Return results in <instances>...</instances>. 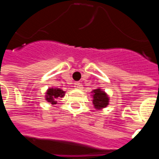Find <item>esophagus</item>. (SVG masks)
I'll return each instance as SVG.
<instances>
[{
  "label": "esophagus",
  "instance_id": "34e87169",
  "mask_svg": "<svg viewBox=\"0 0 159 159\" xmlns=\"http://www.w3.org/2000/svg\"><path fill=\"white\" fill-rule=\"evenodd\" d=\"M75 88H81V87H82L81 83H79V82H75Z\"/></svg>",
  "mask_w": 159,
  "mask_h": 159
}]
</instances>
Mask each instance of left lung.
<instances>
[{"instance_id": "obj_1", "label": "left lung", "mask_w": 159, "mask_h": 159, "mask_svg": "<svg viewBox=\"0 0 159 159\" xmlns=\"http://www.w3.org/2000/svg\"><path fill=\"white\" fill-rule=\"evenodd\" d=\"M92 93H93V104L96 109L100 110L109 105V97L104 91L98 88L95 89Z\"/></svg>"}]
</instances>
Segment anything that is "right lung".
I'll list each match as a JSON object with an SVG mask.
<instances>
[{
    "label": "right lung",
    "mask_w": 159,
    "mask_h": 159,
    "mask_svg": "<svg viewBox=\"0 0 159 159\" xmlns=\"http://www.w3.org/2000/svg\"><path fill=\"white\" fill-rule=\"evenodd\" d=\"M64 91H62L60 88H49L47 91L46 99L47 101L51 104H56V99L58 98H62L64 96Z\"/></svg>",
    "instance_id": "right-lung-1"
}]
</instances>
